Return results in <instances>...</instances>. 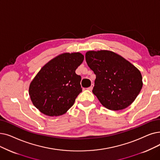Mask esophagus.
<instances>
[{"label":"esophagus","mask_w":160,"mask_h":160,"mask_svg":"<svg viewBox=\"0 0 160 160\" xmlns=\"http://www.w3.org/2000/svg\"><path fill=\"white\" fill-rule=\"evenodd\" d=\"M93 84H92L91 86L89 87V88H88V89L89 90V91H92V90L93 89Z\"/></svg>","instance_id":"34e87169"}]
</instances>
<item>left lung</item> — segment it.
<instances>
[{
  "label": "left lung",
  "instance_id": "8db88e82",
  "mask_svg": "<svg viewBox=\"0 0 160 160\" xmlns=\"http://www.w3.org/2000/svg\"><path fill=\"white\" fill-rule=\"evenodd\" d=\"M86 61L96 75L92 92L102 106L117 111L135 100L142 87V78L129 61L109 50L88 51Z\"/></svg>",
  "mask_w": 160,
  "mask_h": 160
}]
</instances>
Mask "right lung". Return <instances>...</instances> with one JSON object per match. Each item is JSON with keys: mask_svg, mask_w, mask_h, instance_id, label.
<instances>
[{"mask_svg": "<svg viewBox=\"0 0 160 160\" xmlns=\"http://www.w3.org/2000/svg\"><path fill=\"white\" fill-rule=\"evenodd\" d=\"M80 52L61 53L44 65L31 81L29 94L40 112L58 116L67 112L80 92L81 76L76 69L84 61Z\"/></svg>", "mask_w": 160, "mask_h": 160, "instance_id": "right-lung-1", "label": "right lung"}]
</instances>
